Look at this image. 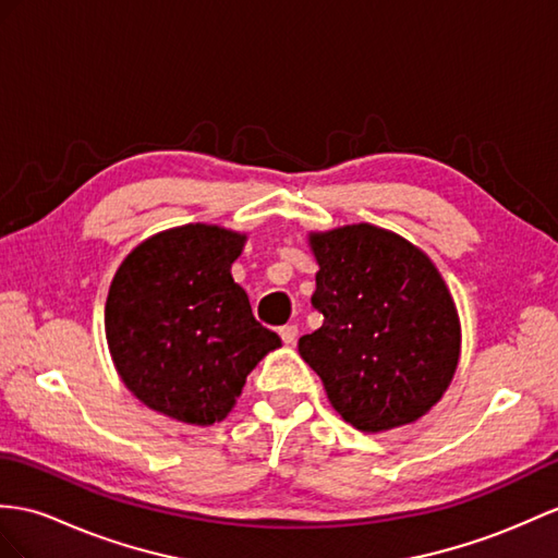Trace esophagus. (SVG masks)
I'll return each instance as SVG.
<instances>
[{"label": "esophagus", "mask_w": 558, "mask_h": 558, "mask_svg": "<svg viewBox=\"0 0 558 558\" xmlns=\"http://www.w3.org/2000/svg\"><path fill=\"white\" fill-rule=\"evenodd\" d=\"M279 336H281L283 343L293 345L295 338H298V326H295V324H283V326H279Z\"/></svg>", "instance_id": "34e87169"}]
</instances>
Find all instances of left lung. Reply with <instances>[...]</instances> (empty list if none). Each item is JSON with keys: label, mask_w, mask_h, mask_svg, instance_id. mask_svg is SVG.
Segmentation results:
<instances>
[{"label": "left lung", "mask_w": 558, "mask_h": 558, "mask_svg": "<svg viewBox=\"0 0 558 558\" xmlns=\"http://www.w3.org/2000/svg\"><path fill=\"white\" fill-rule=\"evenodd\" d=\"M312 307L324 324L298 341L333 410L360 430L412 424L450 386L459 319L440 271L410 241L374 225L312 234Z\"/></svg>", "instance_id": "obj_1"}]
</instances>
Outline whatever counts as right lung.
<instances>
[{
  "label": "right lung",
  "instance_id": "right-lung-1",
  "mask_svg": "<svg viewBox=\"0 0 558 558\" xmlns=\"http://www.w3.org/2000/svg\"><path fill=\"white\" fill-rule=\"evenodd\" d=\"M246 236L186 225L146 239L116 271L106 338L116 369L146 407L210 426L281 338L253 317L232 279Z\"/></svg>",
  "mask_w": 558,
  "mask_h": 558
}]
</instances>
